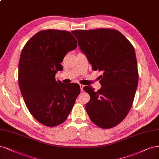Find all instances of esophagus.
I'll use <instances>...</instances> for the list:
<instances>
[{
	"label": "esophagus",
	"mask_w": 159,
	"mask_h": 159,
	"mask_svg": "<svg viewBox=\"0 0 159 159\" xmlns=\"http://www.w3.org/2000/svg\"><path fill=\"white\" fill-rule=\"evenodd\" d=\"M80 87L81 91L83 92V91H84V85H82V84H80Z\"/></svg>",
	"instance_id": "34e87169"
}]
</instances>
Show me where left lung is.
Listing matches in <instances>:
<instances>
[{"label":"left lung","instance_id":"1","mask_svg":"<svg viewBox=\"0 0 159 159\" xmlns=\"http://www.w3.org/2000/svg\"><path fill=\"white\" fill-rule=\"evenodd\" d=\"M81 51L93 70L102 71V87L97 92L90 86L84 90L90 95L85 105L91 121L104 129L116 126L127 116L138 84L134 48L116 30L100 28L72 31Z\"/></svg>","mask_w":159,"mask_h":159}]
</instances>
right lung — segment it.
Segmentation results:
<instances>
[{"label":"right lung","instance_id":"1","mask_svg":"<svg viewBox=\"0 0 159 159\" xmlns=\"http://www.w3.org/2000/svg\"><path fill=\"white\" fill-rule=\"evenodd\" d=\"M77 47L75 38L67 31L47 30L26 43L18 64V84L25 105L38 122L54 127L67 119L80 93L78 84L57 81L64 57Z\"/></svg>","mask_w":159,"mask_h":159}]
</instances>
